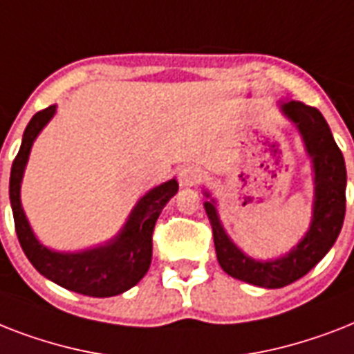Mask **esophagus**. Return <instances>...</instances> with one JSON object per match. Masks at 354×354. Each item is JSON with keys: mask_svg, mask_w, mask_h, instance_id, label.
I'll return each mask as SVG.
<instances>
[{"mask_svg": "<svg viewBox=\"0 0 354 354\" xmlns=\"http://www.w3.org/2000/svg\"><path fill=\"white\" fill-rule=\"evenodd\" d=\"M178 180L182 187H193L194 183H198L202 180V171L194 165H185L178 172Z\"/></svg>", "mask_w": 354, "mask_h": 354, "instance_id": "esophagus-1", "label": "esophagus"}]
</instances>
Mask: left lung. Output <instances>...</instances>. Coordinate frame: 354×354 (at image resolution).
<instances>
[{
  "label": "left lung",
  "mask_w": 354,
  "mask_h": 354,
  "mask_svg": "<svg viewBox=\"0 0 354 354\" xmlns=\"http://www.w3.org/2000/svg\"><path fill=\"white\" fill-rule=\"evenodd\" d=\"M279 108L296 124L313 160L314 204L307 235L283 257L255 261L230 241L216 213L215 200L204 204L222 270L235 279L263 288H281L308 274L333 248L346 216V161L327 121L319 110L301 101H281ZM205 196H209L207 191Z\"/></svg>",
  "instance_id": "8db88e82"
}]
</instances>
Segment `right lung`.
Segmentation results:
<instances>
[{
    "instance_id": "add662e5",
    "label": "right lung",
    "mask_w": 354,
    "mask_h": 354,
    "mask_svg": "<svg viewBox=\"0 0 354 354\" xmlns=\"http://www.w3.org/2000/svg\"><path fill=\"white\" fill-rule=\"evenodd\" d=\"M57 112V106H49L32 115L21 139L18 156L10 169L8 196L12 205L16 235L30 264L44 277L77 294L91 297L118 296L138 285L143 279L152 261V232L156 221L167 202L178 193L176 180L161 183L150 189L128 216L121 232L104 246L91 248L79 253L53 252L38 242L30 230L27 216L19 200V187L25 165L29 160L30 147L41 128Z\"/></svg>"
}]
</instances>
